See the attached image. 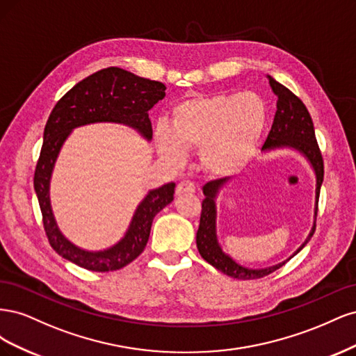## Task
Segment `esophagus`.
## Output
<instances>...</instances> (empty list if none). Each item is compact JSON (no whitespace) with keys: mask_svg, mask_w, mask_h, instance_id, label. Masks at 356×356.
I'll return each mask as SVG.
<instances>
[{"mask_svg":"<svg viewBox=\"0 0 356 356\" xmlns=\"http://www.w3.org/2000/svg\"><path fill=\"white\" fill-rule=\"evenodd\" d=\"M196 191V186L193 184L191 181H187V179H184V181H181L179 184L177 186V190H175V193H177V196H181V195H184V193H195Z\"/></svg>","mask_w":356,"mask_h":356,"instance_id":"esophagus-1","label":"esophagus"}]
</instances>
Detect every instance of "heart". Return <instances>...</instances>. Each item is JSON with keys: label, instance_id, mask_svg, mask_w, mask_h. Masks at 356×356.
Returning a JSON list of instances; mask_svg holds the SVG:
<instances>
[{"label": "heart", "instance_id": "obj_1", "mask_svg": "<svg viewBox=\"0 0 356 356\" xmlns=\"http://www.w3.org/2000/svg\"><path fill=\"white\" fill-rule=\"evenodd\" d=\"M266 126V106L254 93L193 96L175 105L172 127L160 124V153L182 161L186 152H199L200 165L212 175L239 172L255 153Z\"/></svg>", "mask_w": 356, "mask_h": 356}]
</instances>
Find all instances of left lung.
<instances>
[{"instance_id": "8db88e82", "label": "left lung", "mask_w": 356, "mask_h": 356, "mask_svg": "<svg viewBox=\"0 0 356 356\" xmlns=\"http://www.w3.org/2000/svg\"><path fill=\"white\" fill-rule=\"evenodd\" d=\"M268 83H270L272 90L277 96V104H276L277 110L273 118L270 132H268L261 149L263 152H268V149H275L281 147L294 148L310 161V165L316 174L315 222L305 243L294 252L296 255L306 246V243L310 241L316 229L319 191H321L322 181H324V160H322L321 149L316 143L314 122H312V117L306 108V105L301 102L298 96H296L289 89H286L285 86L272 79L270 75H268ZM224 182H225V178H221V179L209 181L203 186L204 199L202 202L200 224H199V230L196 236L197 250L202 258L204 261H208L211 266L217 268V270H220L221 273L234 279H242V281L260 279L273 273L279 267H282L291 257L286 261H282L267 268H248L238 264L234 260H232L227 254L222 252L221 246L217 241V224H215L217 222L215 221L217 220V208H215V196H217V193Z\"/></svg>"}]
</instances>
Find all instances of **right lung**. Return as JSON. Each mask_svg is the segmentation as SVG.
Masks as SVG:
<instances>
[{"mask_svg":"<svg viewBox=\"0 0 356 356\" xmlns=\"http://www.w3.org/2000/svg\"><path fill=\"white\" fill-rule=\"evenodd\" d=\"M166 86L138 77L126 70L110 67L95 72L68 90L55 105L44 127L42 147L34 174V188L50 246L65 260L92 272L118 270L144 251L156 215L174 200L175 182L152 190L139 203L124 238L110 250L90 252L72 245L53 217L49 186L60 147L74 127L114 122L131 126L144 138H153L148 110L165 98Z\"/></svg>","mask_w":356,"mask_h":356,"instance_id":"obj_1","label":"right lung"}]
</instances>
